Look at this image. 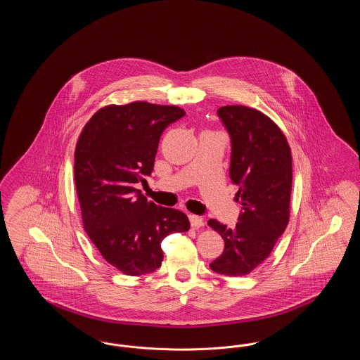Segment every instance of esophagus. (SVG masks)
<instances>
[{
	"instance_id": "esophagus-1",
	"label": "esophagus",
	"mask_w": 360,
	"mask_h": 360,
	"mask_svg": "<svg viewBox=\"0 0 360 360\" xmlns=\"http://www.w3.org/2000/svg\"><path fill=\"white\" fill-rule=\"evenodd\" d=\"M188 220H190V224H191V226H193L194 229H200V228H202L204 224H205L201 217H198V216H195V214H188Z\"/></svg>"
}]
</instances>
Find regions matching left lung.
Segmentation results:
<instances>
[{
	"label": "left lung",
	"instance_id": "8db88e82",
	"mask_svg": "<svg viewBox=\"0 0 360 360\" xmlns=\"http://www.w3.org/2000/svg\"><path fill=\"white\" fill-rule=\"evenodd\" d=\"M231 137V181L239 186L241 212L235 228L217 220L207 225L225 243L223 254L209 267L217 274H250L271 254L289 223L291 153L274 121L257 109L241 105L217 110Z\"/></svg>",
	"mask_w": 360,
	"mask_h": 360
}]
</instances>
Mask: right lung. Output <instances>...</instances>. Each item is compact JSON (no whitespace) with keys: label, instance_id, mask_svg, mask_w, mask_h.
Segmentation results:
<instances>
[{"label":"right lung","instance_id":"right-lung-1","mask_svg":"<svg viewBox=\"0 0 360 360\" xmlns=\"http://www.w3.org/2000/svg\"><path fill=\"white\" fill-rule=\"evenodd\" d=\"M184 116L178 106L109 105L87 121L78 139L74 178L86 233L124 274L154 273L163 260L160 243L190 228L184 212L156 205L136 188L154 170L163 131Z\"/></svg>","mask_w":360,"mask_h":360}]
</instances>
